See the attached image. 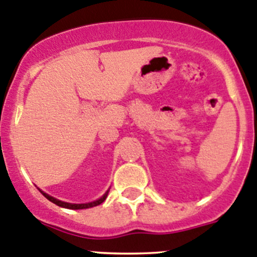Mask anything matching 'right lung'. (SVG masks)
Returning <instances> with one entry per match:
<instances>
[{
	"mask_svg": "<svg viewBox=\"0 0 257 257\" xmlns=\"http://www.w3.org/2000/svg\"><path fill=\"white\" fill-rule=\"evenodd\" d=\"M41 193H43V195L46 198V199H49V200H50V202H53L54 204H57V206L63 207V208H68V209H85V208H90V207L98 206V204L103 203L104 199H106V197H107V194H108V192H106V194H104L103 197L99 198L98 200H94V202H90V203L73 204V203H67V202H62V200L55 199V198L50 197V195L46 194V193H44V192H41Z\"/></svg>",
	"mask_w": 257,
	"mask_h": 257,
	"instance_id": "1",
	"label": "right lung"
}]
</instances>
